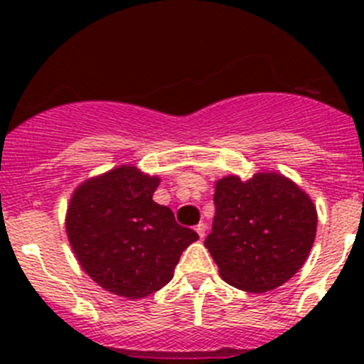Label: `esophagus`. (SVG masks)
Returning <instances> with one entry per match:
<instances>
[{"label":"esophagus","instance_id":"1","mask_svg":"<svg viewBox=\"0 0 364 364\" xmlns=\"http://www.w3.org/2000/svg\"><path fill=\"white\" fill-rule=\"evenodd\" d=\"M196 230H197V234H199V236H200V240H204V236H205V223L200 222L199 225L196 227Z\"/></svg>","mask_w":364,"mask_h":364}]
</instances>
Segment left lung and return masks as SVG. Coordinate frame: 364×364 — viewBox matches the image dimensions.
<instances>
[{"label": "left lung", "mask_w": 364, "mask_h": 364, "mask_svg": "<svg viewBox=\"0 0 364 364\" xmlns=\"http://www.w3.org/2000/svg\"><path fill=\"white\" fill-rule=\"evenodd\" d=\"M215 218L204 245L220 277L247 292L280 287L301 269L317 232L310 197L278 172L248 181L225 176L215 186Z\"/></svg>", "instance_id": "left-lung-1"}]
</instances>
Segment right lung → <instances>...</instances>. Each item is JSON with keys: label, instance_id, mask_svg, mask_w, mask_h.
Returning a JSON list of instances; mask_svg holds the SVG:
<instances>
[{"label": "right lung", "instance_id": "add662e5", "mask_svg": "<svg viewBox=\"0 0 364 364\" xmlns=\"http://www.w3.org/2000/svg\"><path fill=\"white\" fill-rule=\"evenodd\" d=\"M160 179L121 165L77 186L67 236L80 267L112 294L141 299L174 277L183 250L199 240L153 200Z\"/></svg>", "mask_w": 364, "mask_h": 364}]
</instances>
